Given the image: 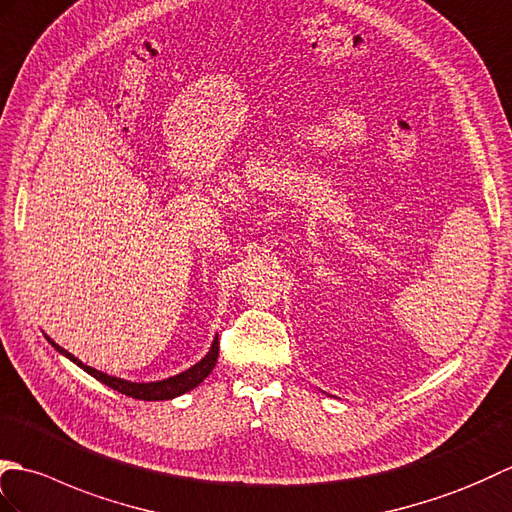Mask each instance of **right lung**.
<instances>
[{"label":"right lung","mask_w":512,"mask_h":512,"mask_svg":"<svg viewBox=\"0 0 512 512\" xmlns=\"http://www.w3.org/2000/svg\"><path fill=\"white\" fill-rule=\"evenodd\" d=\"M45 339L61 352L63 357H67L70 361H74L78 368H83L87 374H92V377L100 383L109 385L111 390H116L124 396H131V399H138V401H168V399H177V396L186 394L190 390H195L199 383H203V379L208 377V374L217 366V359H219V337L212 339L208 355L203 357L201 361H197L195 366H190L188 370L175 374V377H168L162 381H146V383H135V381H127V379H120V377H111L107 372H100L92 366H85L81 359H76L72 352H67L65 348H61L59 344L54 342L52 337L45 335Z\"/></svg>","instance_id":"obj_1"}]
</instances>
